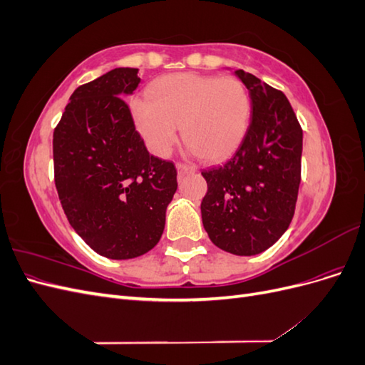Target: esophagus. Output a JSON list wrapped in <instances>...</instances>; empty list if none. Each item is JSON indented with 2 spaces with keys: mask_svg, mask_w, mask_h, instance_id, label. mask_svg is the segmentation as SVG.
I'll use <instances>...</instances> for the list:
<instances>
[{
  "mask_svg": "<svg viewBox=\"0 0 365 365\" xmlns=\"http://www.w3.org/2000/svg\"><path fill=\"white\" fill-rule=\"evenodd\" d=\"M176 169H178V180H182L185 175L195 172V168H192V165H187L184 163L176 164Z\"/></svg>",
  "mask_w": 365,
  "mask_h": 365,
  "instance_id": "34e87169",
  "label": "esophagus"
}]
</instances>
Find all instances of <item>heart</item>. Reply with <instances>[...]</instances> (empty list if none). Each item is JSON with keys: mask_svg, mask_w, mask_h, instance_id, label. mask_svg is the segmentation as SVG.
I'll use <instances>...</instances> for the list:
<instances>
[{"mask_svg": "<svg viewBox=\"0 0 365 365\" xmlns=\"http://www.w3.org/2000/svg\"><path fill=\"white\" fill-rule=\"evenodd\" d=\"M148 98L132 102V115L148 148L168 157L178 141V128L190 152L220 161L236 150L250 120V98L235 77L175 73L160 77Z\"/></svg>", "mask_w": 365, "mask_h": 365, "instance_id": "heart-1", "label": "heart"}]
</instances>
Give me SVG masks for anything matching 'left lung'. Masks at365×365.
<instances>
[{"label": "left lung", "mask_w": 365, "mask_h": 365, "mask_svg": "<svg viewBox=\"0 0 365 365\" xmlns=\"http://www.w3.org/2000/svg\"><path fill=\"white\" fill-rule=\"evenodd\" d=\"M251 98V121L225 164L201 172L202 224L216 247L254 256L277 242L295 213L302 181L303 129L286 96L237 70Z\"/></svg>", "instance_id": "obj_1"}]
</instances>
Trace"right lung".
I'll use <instances>...</instances> for the list:
<instances>
[{"mask_svg":"<svg viewBox=\"0 0 365 365\" xmlns=\"http://www.w3.org/2000/svg\"><path fill=\"white\" fill-rule=\"evenodd\" d=\"M137 68L81 85L53 132L54 184L70 225L103 257L134 259L158 244L176 192L172 161L150 155L123 96Z\"/></svg>","mask_w":365,"mask_h":365,"instance_id":"add662e5","label":"right lung"}]
</instances>
